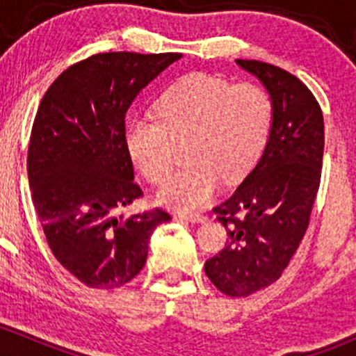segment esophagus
Here are the masks:
<instances>
[{"instance_id":"34e87169","label":"esophagus","mask_w":356,"mask_h":356,"mask_svg":"<svg viewBox=\"0 0 356 356\" xmlns=\"http://www.w3.org/2000/svg\"><path fill=\"white\" fill-rule=\"evenodd\" d=\"M175 217L179 218H184V220H189V222H203L204 217L198 211H177V215Z\"/></svg>"}]
</instances>
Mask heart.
Listing matches in <instances>:
<instances>
[{"label":"heart","instance_id":"heart-1","mask_svg":"<svg viewBox=\"0 0 356 356\" xmlns=\"http://www.w3.org/2000/svg\"><path fill=\"white\" fill-rule=\"evenodd\" d=\"M274 118L272 98L261 86L210 74H189L156 103V117L134 115L124 145L132 165L152 184L167 179L175 145L184 146L182 170L158 191V203L195 210L207 203L220 181L238 182L257 165Z\"/></svg>","mask_w":356,"mask_h":356}]
</instances>
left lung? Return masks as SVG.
I'll list each match as a JSON object with an SVG mask.
<instances>
[{"mask_svg": "<svg viewBox=\"0 0 356 356\" xmlns=\"http://www.w3.org/2000/svg\"><path fill=\"white\" fill-rule=\"evenodd\" d=\"M267 88L274 118L258 163L213 211L229 241L204 274L227 296H250L281 277L296 253L317 198L324 156V115L310 89L284 68L236 60Z\"/></svg>", "mask_w": 356, "mask_h": 356, "instance_id": "8db88e82", "label": "left lung"}]
</instances>
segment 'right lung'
I'll return each instance as SVG.
<instances>
[{"mask_svg":"<svg viewBox=\"0 0 356 356\" xmlns=\"http://www.w3.org/2000/svg\"><path fill=\"white\" fill-rule=\"evenodd\" d=\"M181 53H98L63 70L42 96L27 153L32 203L56 260L89 288L115 289L145 267L163 208L143 198L125 152L129 106Z\"/></svg>","mask_w":356,"mask_h":356,"instance_id":"add662e5","label":"right lung"}]
</instances>
